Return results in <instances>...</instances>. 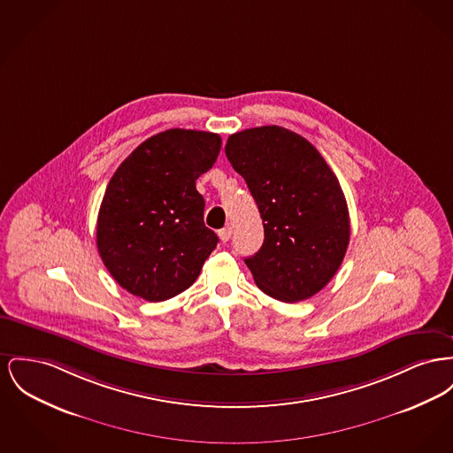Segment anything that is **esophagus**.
Returning <instances> with one entry per match:
<instances>
[{"label":"esophagus","mask_w":453,"mask_h":453,"mask_svg":"<svg viewBox=\"0 0 453 453\" xmlns=\"http://www.w3.org/2000/svg\"><path fill=\"white\" fill-rule=\"evenodd\" d=\"M231 236H233V229L229 226L219 231V238L222 240V242H227V241L231 240Z\"/></svg>","instance_id":"obj_1"}]
</instances>
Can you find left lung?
<instances>
[{"label":"left lung","mask_w":453,"mask_h":453,"mask_svg":"<svg viewBox=\"0 0 453 453\" xmlns=\"http://www.w3.org/2000/svg\"><path fill=\"white\" fill-rule=\"evenodd\" d=\"M226 156L264 220L262 248L244 258L257 286L284 303L315 296L339 270L350 236L337 176L306 138L275 125L231 134Z\"/></svg>","instance_id":"left-lung-1"}]
</instances>
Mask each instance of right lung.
I'll return each instance as SVG.
<instances>
[{"label": "right lung", "mask_w": 453, "mask_h": 453, "mask_svg": "<svg viewBox=\"0 0 453 453\" xmlns=\"http://www.w3.org/2000/svg\"><path fill=\"white\" fill-rule=\"evenodd\" d=\"M220 136L173 128L140 143L106 188L97 250L128 293L159 303L196 280L219 242L205 227L196 180L220 152Z\"/></svg>", "instance_id": "1"}]
</instances>
